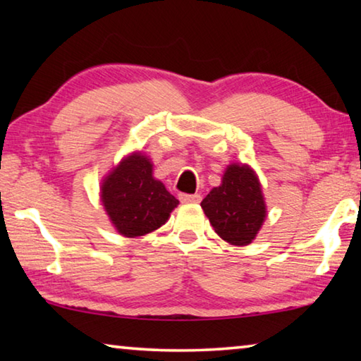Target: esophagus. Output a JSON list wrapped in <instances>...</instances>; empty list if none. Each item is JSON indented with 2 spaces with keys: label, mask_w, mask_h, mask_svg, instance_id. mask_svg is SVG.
I'll use <instances>...</instances> for the list:
<instances>
[{
  "label": "esophagus",
  "mask_w": 361,
  "mask_h": 361,
  "mask_svg": "<svg viewBox=\"0 0 361 361\" xmlns=\"http://www.w3.org/2000/svg\"><path fill=\"white\" fill-rule=\"evenodd\" d=\"M178 197L183 204H199L200 202V194H180Z\"/></svg>",
  "instance_id": "esophagus-1"
}]
</instances>
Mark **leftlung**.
<instances>
[{
    "label": "left lung",
    "instance_id": "left-lung-1",
    "mask_svg": "<svg viewBox=\"0 0 361 361\" xmlns=\"http://www.w3.org/2000/svg\"><path fill=\"white\" fill-rule=\"evenodd\" d=\"M205 215L216 234L231 245H248L266 218L261 185L247 166H229L221 186L213 188L202 200Z\"/></svg>",
    "mask_w": 361,
    "mask_h": 361
}]
</instances>
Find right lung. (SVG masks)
Instances as JSON below:
<instances>
[{"instance_id": "right-lung-1", "label": "right lung", "mask_w": 361, "mask_h": 361, "mask_svg": "<svg viewBox=\"0 0 361 361\" xmlns=\"http://www.w3.org/2000/svg\"><path fill=\"white\" fill-rule=\"evenodd\" d=\"M102 202L114 228L138 237L167 221L176 200L161 181L152 178L149 159L135 152L109 173L102 185Z\"/></svg>"}]
</instances>
